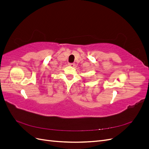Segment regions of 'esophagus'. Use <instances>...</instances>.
<instances>
[{"mask_svg": "<svg viewBox=\"0 0 149 149\" xmlns=\"http://www.w3.org/2000/svg\"><path fill=\"white\" fill-rule=\"evenodd\" d=\"M69 66H70L71 67H74L75 66L74 63H69Z\"/></svg>", "mask_w": 149, "mask_h": 149, "instance_id": "1", "label": "esophagus"}]
</instances>
